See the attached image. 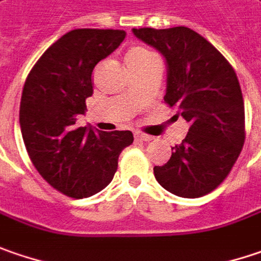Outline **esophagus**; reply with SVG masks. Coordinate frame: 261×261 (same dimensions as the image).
<instances>
[{
	"label": "esophagus",
	"mask_w": 261,
	"mask_h": 261,
	"mask_svg": "<svg viewBox=\"0 0 261 261\" xmlns=\"http://www.w3.org/2000/svg\"><path fill=\"white\" fill-rule=\"evenodd\" d=\"M135 139L142 141V142H148V141H152V137L147 135V134H142V132H137V134H135Z\"/></svg>",
	"instance_id": "1"
}]
</instances>
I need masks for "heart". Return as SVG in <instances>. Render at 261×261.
Here are the masks:
<instances>
[{"label": "heart", "instance_id": "obj_1", "mask_svg": "<svg viewBox=\"0 0 261 261\" xmlns=\"http://www.w3.org/2000/svg\"><path fill=\"white\" fill-rule=\"evenodd\" d=\"M154 54L145 49V48H134L127 53L126 60H139V59H147V57H152Z\"/></svg>", "mask_w": 261, "mask_h": 261}]
</instances>
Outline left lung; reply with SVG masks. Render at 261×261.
Masks as SVG:
<instances>
[{"instance_id":"1","label":"left lung","mask_w":261,"mask_h":261,"mask_svg":"<svg viewBox=\"0 0 261 261\" xmlns=\"http://www.w3.org/2000/svg\"><path fill=\"white\" fill-rule=\"evenodd\" d=\"M166 61L164 101L189 123L172 157L154 167L157 182L184 198L202 197L229 175L245 139L244 99L237 73L215 46L185 26L132 29Z\"/></svg>"}]
</instances>
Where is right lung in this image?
<instances>
[{
	"instance_id": "1",
	"label": "right lung",
	"mask_w": 261,
	"mask_h": 261,
	"mask_svg": "<svg viewBox=\"0 0 261 261\" xmlns=\"http://www.w3.org/2000/svg\"><path fill=\"white\" fill-rule=\"evenodd\" d=\"M126 32L74 29L46 49L29 73L20 101V130L39 175L72 198L106 188L117 170L130 130L99 132L77 127L91 97L92 70L123 42Z\"/></svg>"
}]
</instances>
